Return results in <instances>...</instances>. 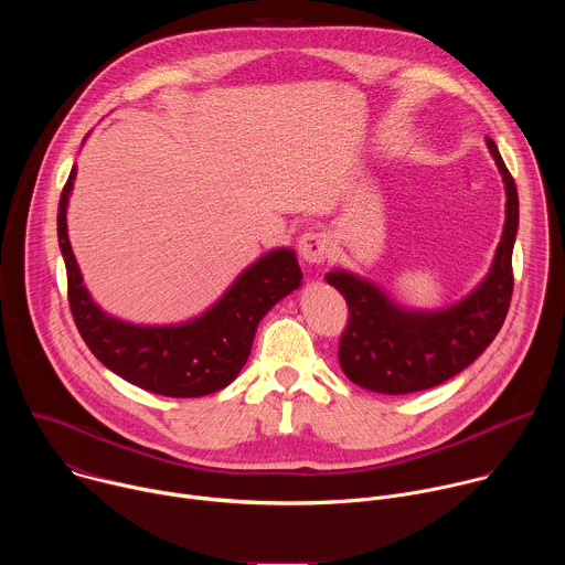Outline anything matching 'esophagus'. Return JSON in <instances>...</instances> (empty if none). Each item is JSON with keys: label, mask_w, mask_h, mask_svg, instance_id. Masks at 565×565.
<instances>
[{"label": "esophagus", "mask_w": 565, "mask_h": 565, "mask_svg": "<svg viewBox=\"0 0 565 565\" xmlns=\"http://www.w3.org/2000/svg\"><path fill=\"white\" fill-rule=\"evenodd\" d=\"M297 250L306 264H321L331 253V236L321 230H310L299 236Z\"/></svg>", "instance_id": "34e87169"}]
</instances>
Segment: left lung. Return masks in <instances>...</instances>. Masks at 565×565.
I'll use <instances>...</instances> for the list:
<instances>
[{"label": "left lung", "mask_w": 565, "mask_h": 565, "mask_svg": "<svg viewBox=\"0 0 565 565\" xmlns=\"http://www.w3.org/2000/svg\"><path fill=\"white\" fill-rule=\"evenodd\" d=\"M505 185V225L492 266L460 301L407 308L377 284L335 268L327 281L349 303V327L340 342V366L362 388L388 395L425 391L467 369L501 331L512 299V250L519 230V194L494 140H486Z\"/></svg>", "instance_id": "left-lung-1"}]
</instances>
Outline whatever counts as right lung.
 Wrapping results in <instances>:
<instances>
[{
  "mask_svg": "<svg viewBox=\"0 0 565 565\" xmlns=\"http://www.w3.org/2000/svg\"><path fill=\"white\" fill-rule=\"evenodd\" d=\"M75 166L60 194L57 244L66 266L73 321L92 353L122 380L168 397H201L225 388L248 362L259 321L301 286L292 248L253 262L201 315L179 324H134L103 310L71 250L66 210Z\"/></svg>",
  "mask_w": 565,
  "mask_h": 565,
  "instance_id": "1",
  "label": "right lung"
}]
</instances>
